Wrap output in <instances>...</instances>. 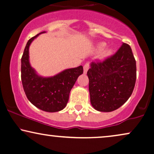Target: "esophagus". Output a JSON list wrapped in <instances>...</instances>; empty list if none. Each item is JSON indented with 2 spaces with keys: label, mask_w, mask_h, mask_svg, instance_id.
Wrapping results in <instances>:
<instances>
[{
  "label": "esophagus",
  "mask_w": 154,
  "mask_h": 154,
  "mask_svg": "<svg viewBox=\"0 0 154 154\" xmlns=\"http://www.w3.org/2000/svg\"><path fill=\"white\" fill-rule=\"evenodd\" d=\"M88 68H89V63H86L84 66V74H86V73L87 72Z\"/></svg>",
  "instance_id": "obj_1"
}]
</instances>
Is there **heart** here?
<instances>
[{"mask_svg":"<svg viewBox=\"0 0 154 154\" xmlns=\"http://www.w3.org/2000/svg\"><path fill=\"white\" fill-rule=\"evenodd\" d=\"M105 43L102 42V43H100V44L98 45V48L99 50H101V49H103L104 48V47H105ZM110 54H111V50H110V49H106V50L103 51V57H107V56H109Z\"/></svg>","mask_w":154,"mask_h":154,"instance_id":"heart-1","label":"heart"}]
</instances>
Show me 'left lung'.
Returning a JSON list of instances; mask_svg holds the SVG:
<instances>
[{
	"mask_svg": "<svg viewBox=\"0 0 154 154\" xmlns=\"http://www.w3.org/2000/svg\"><path fill=\"white\" fill-rule=\"evenodd\" d=\"M91 103L99 112L117 109L131 97L136 82V61L131 47L123 43L113 56L92 62L87 72Z\"/></svg>",
	"mask_w": 154,
	"mask_h": 154,
	"instance_id": "left-lung-1",
	"label": "left lung"
}]
</instances>
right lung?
I'll return each instance as SVG.
<instances>
[{
	"mask_svg": "<svg viewBox=\"0 0 154 154\" xmlns=\"http://www.w3.org/2000/svg\"><path fill=\"white\" fill-rule=\"evenodd\" d=\"M42 32L28 41L21 57V77L29 100L41 110L56 112L64 109L70 91L78 77L83 74V67L66 69L53 77H43L37 74L29 63V46Z\"/></svg>",
	"mask_w": 154,
	"mask_h": 154,
	"instance_id": "obj_1",
	"label": "right lung"
}]
</instances>
